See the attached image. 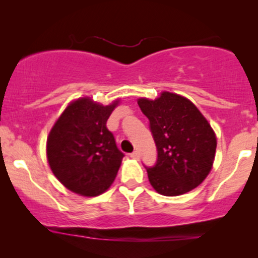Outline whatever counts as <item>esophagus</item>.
Here are the masks:
<instances>
[{
  "label": "esophagus",
  "instance_id": "obj_1",
  "mask_svg": "<svg viewBox=\"0 0 258 258\" xmlns=\"http://www.w3.org/2000/svg\"><path fill=\"white\" fill-rule=\"evenodd\" d=\"M130 157L135 158V160H139V158H140V155H139V153H137V151H134V153L130 154Z\"/></svg>",
  "mask_w": 258,
  "mask_h": 258
}]
</instances>
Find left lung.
<instances>
[{
    "mask_svg": "<svg viewBox=\"0 0 258 258\" xmlns=\"http://www.w3.org/2000/svg\"><path fill=\"white\" fill-rule=\"evenodd\" d=\"M149 119L157 160L147 168L150 184L164 196H178L196 188L213 167L216 136L206 117L188 98L163 91L156 100L140 98Z\"/></svg>",
    "mask_w": 258,
    "mask_h": 258,
    "instance_id": "8db88e82",
    "label": "left lung"
}]
</instances>
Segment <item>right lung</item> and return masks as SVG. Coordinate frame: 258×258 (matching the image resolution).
<instances>
[{
  "label": "right lung",
  "instance_id": "add662e5",
  "mask_svg": "<svg viewBox=\"0 0 258 258\" xmlns=\"http://www.w3.org/2000/svg\"><path fill=\"white\" fill-rule=\"evenodd\" d=\"M117 103L104 107L89 97L74 101L49 133V165L72 191L97 196L114 182L124 154L116 146L107 121Z\"/></svg>",
  "mask_w": 258,
  "mask_h": 258
}]
</instances>
